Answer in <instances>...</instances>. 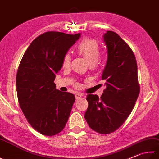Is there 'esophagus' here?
Instances as JSON below:
<instances>
[{
	"label": "esophagus",
	"mask_w": 159,
	"mask_h": 159,
	"mask_svg": "<svg viewBox=\"0 0 159 159\" xmlns=\"http://www.w3.org/2000/svg\"><path fill=\"white\" fill-rule=\"evenodd\" d=\"M82 95H81V94H80V93H76L75 94V98H76L77 100H79V99L82 98Z\"/></svg>",
	"instance_id": "1"
}]
</instances>
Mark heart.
I'll use <instances>...</instances> for the list:
<instances>
[{
    "instance_id": "heart-1",
    "label": "heart",
    "mask_w": 159,
    "mask_h": 159,
    "mask_svg": "<svg viewBox=\"0 0 159 159\" xmlns=\"http://www.w3.org/2000/svg\"><path fill=\"white\" fill-rule=\"evenodd\" d=\"M77 49L80 55L88 61L91 66H95L100 55V49L97 41L90 39H84L77 46ZM70 61V55L69 54L66 55L63 59V67H69Z\"/></svg>"
}]
</instances>
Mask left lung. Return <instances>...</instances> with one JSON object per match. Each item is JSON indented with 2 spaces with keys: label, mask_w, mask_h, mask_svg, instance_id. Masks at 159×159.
I'll list each match as a JSON object with an SVG mask.
<instances>
[{
  "label": "left lung",
  "mask_w": 159,
  "mask_h": 159,
  "mask_svg": "<svg viewBox=\"0 0 159 159\" xmlns=\"http://www.w3.org/2000/svg\"><path fill=\"white\" fill-rule=\"evenodd\" d=\"M107 48V61L102 75L106 89L99 98L86 96L89 107L84 118L98 133L115 131L126 120L135 105L140 92L135 55L129 45L112 31L103 35Z\"/></svg>",
  "instance_id": "1"
}]
</instances>
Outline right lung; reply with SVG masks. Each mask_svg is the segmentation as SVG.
<instances>
[{
	"instance_id": "add662e5",
	"label": "right lung",
	"mask_w": 159,
	"mask_h": 159,
	"mask_svg": "<svg viewBox=\"0 0 159 159\" xmlns=\"http://www.w3.org/2000/svg\"><path fill=\"white\" fill-rule=\"evenodd\" d=\"M81 36L47 32L37 37L23 55L16 74L18 100L31 126L45 136L64 129L75 100L56 89L54 80L68 50Z\"/></svg>"
}]
</instances>
